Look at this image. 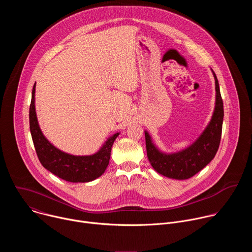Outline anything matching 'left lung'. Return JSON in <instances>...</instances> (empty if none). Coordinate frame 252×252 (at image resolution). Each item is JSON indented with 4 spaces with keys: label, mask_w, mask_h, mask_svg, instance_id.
<instances>
[{
    "label": "left lung",
    "mask_w": 252,
    "mask_h": 252,
    "mask_svg": "<svg viewBox=\"0 0 252 252\" xmlns=\"http://www.w3.org/2000/svg\"><path fill=\"white\" fill-rule=\"evenodd\" d=\"M215 81V105L210 122L189 147L176 153L161 152L145 130L148 158L157 172L169 178L188 179L205 167L218 153L223 123V102L217 76L211 69Z\"/></svg>",
    "instance_id": "1"
}]
</instances>
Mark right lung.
I'll return each instance as SVG.
<instances>
[{
  "mask_svg": "<svg viewBox=\"0 0 252 252\" xmlns=\"http://www.w3.org/2000/svg\"><path fill=\"white\" fill-rule=\"evenodd\" d=\"M34 93L35 84L32 88L30 105V130L35 153L42 165L53 174L69 183H89L99 177L109 165L112 147L120 132L110 136L100 149L91 156L66 154L52 145L43 134L35 113Z\"/></svg>",
  "mask_w": 252,
  "mask_h": 252,
  "instance_id": "1",
  "label": "right lung"
}]
</instances>
